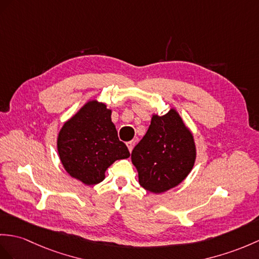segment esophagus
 I'll return each instance as SVG.
<instances>
[{
	"label": "esophagus",
	"mask_w": 259,
	"mask_h": 259,
	"mask_svg": "<svg viewBox=\"0 0 259 259\" xmlns=\"http://www.w3.org/2000/svg\"><path fill=\"white\" fill-rule=\"evenodd\" d=\"M134 145H135V142H134V141H131V142H127V143H126V146H127V148H128V150H130V151L133 150V148H134Z\"/></svg>",
	"instance_id": "obj_1"
}]
</instances>
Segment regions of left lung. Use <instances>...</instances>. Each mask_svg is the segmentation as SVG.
<instances>
[{
    "instance_id": "left-lung-1",
    "label": "left lung",
    "mask_w": 259,
    "mask_h": 259,
    "mask_svg": "<svg viewBox=\"0 0 259 259\" xmlns=\"http://www.w3.org/2000/svg\"><path fill=\"white\" fill-rule=\"evenodd\" d=\"M131 158L145 190L166 192L180 185L194 166L197 147L192 132L175 108L161 116L154 113Z\"/></svg>"
}]
</instances>
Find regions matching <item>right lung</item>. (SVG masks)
I'll return each instance as SVG.
<instances>
[{
	"mask_svg": "<svg viewBox=\"0 0 259 259\" xmlns=\"http://www.w3.org/2000/svg\"><path fill=\"white\" fill-rule=\"evenodd\" d=\"M112 110L98 100H89L61 126L57 149L70 177L85 186L100 184L113 162L130 157L118 140Z\"/></svg>",
	"mask_w": 259,
	"mask_h": 259,
	"instance_id": "right-lung-1",
	"label": "right lung"
}]
</instances>
